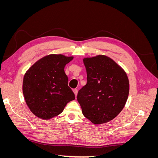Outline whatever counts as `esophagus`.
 I'll return each mask as SVG.
<instances>
[{
	"instance_id": "34e87169",
	"label": "esophagus",
	"mask_w": 158,
	"mask_h": 158,
	"mask_svg": "<svg viewBox=\"0 0 158 158\" xmlns=\"http://www.w3.org/2000/svg\"><path fill=\"white\" fill-rule=\"evenodd\" d=\"M73 92H74V94H75V96H76V95H77V94H78V89H73Z\"/></svg>"
}]
</instances>
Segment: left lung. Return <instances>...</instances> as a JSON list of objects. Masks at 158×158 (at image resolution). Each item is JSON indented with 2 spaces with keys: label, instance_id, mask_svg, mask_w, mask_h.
I'll list each match as a JSON object with an SVG mask.
<instances>
[{
  "label": "left lung",
  "instance_id": "8db88e82",
  "mask_svg": "<svg viewBox=\"0 0 158 158\" xmlns=\"http://www.w3.org/2000/svg\"><path fill=\"white\" fill-rule=\"evenodd\" d=\"M83 61L87 72V84L77 95L82 113L95 125L108 123L121 113L127 101V74L106 55L85 57Z\"/></svg>",
  "mask_w": 158,
  "mask_h": 158
}]
</instances>
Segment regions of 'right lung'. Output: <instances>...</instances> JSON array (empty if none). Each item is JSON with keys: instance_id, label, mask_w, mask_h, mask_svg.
Wrapping results in <instances>:
<instances>
[{"instance_id": "right-lung-1", "label": "right lung", "mask_w": 158, "mask_h": 158, "mask_svg": "<svg viewBox=\"0 0 158 158\" xmlns=\"http://www.w3.org/2000/svg\"><path fill=\"white\" fill-rule=\"evenodd\" d=\"M74 56L51 54L31 66L23 76L22 91L28 108L38 118L49 120L62 112L75 95L68 85L64 66Z\"/></svg>"}]
</instances>
